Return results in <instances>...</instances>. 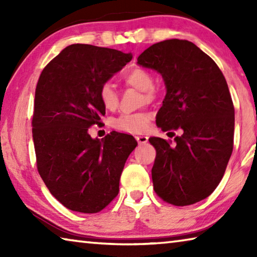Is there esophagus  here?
<instances>
[{
    "label": "esophagus",
    "instance_id": "1",
    "mask_svg": "<svg viewBox=\"0 0 257 257\" xmlns=\"http://www.w3.org/2000/svg\"><path fill=\"white\" fill-rule=\"evenodd\" d=\"M136 141L138 142V144H146L149 142V137L145 136V135H139V136H136Z\"/></svg>",
    "mask_w": 257,
    "mask_h": 257
}]
</instances>
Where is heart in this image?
I'll return each instance as SVG.
<instances>
[{"label": "heart", "mask_w": 257, "mask_h": 257, "mask_svg": "<svg viewBox=\"0 0 257 257\" xmlns=\"http://www.w3.org/2000/svg\"><path fill=\"white\" fill-rule=\"evenodd\" d=\"M123 79L127 85L135 87L141 92H144L146 99H151L153 97V90L152 89L154 87V78L150 71L139 67L134 68L124 76ZM98 98L106 110L113 111L118 107V94H116L114 86L110 81L103 82L99 86ZM151 115L149 113H130V114L120 115L113 120V127L121 130V132L139 134L145 132L149 127Z\"/></svg>", "instance_id": "1"}]
</instances>
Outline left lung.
Instances as JSON below:
<instances>
[{
	"label": "left lung",
	"instance_id": "1",
	"mask_svg": "<svg viewBox=\"0 0 257 257\" xmlns=\"http://www.w3.org/2000/svg\"><path fill=\"white\" fill-rule=\"evenodd\" d=\"M137 63L163 78L167 94L158 127L182 130L176 143L149 139L156 150L154 190L172 205H191L214 191L232 153L234 108L227 81L214 61L188 41L156 43Z\"/></svg>",
	"mask_w": 257,
	"mask_h": 257
}]
</instances>
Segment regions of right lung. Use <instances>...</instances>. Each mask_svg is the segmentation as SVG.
Segmentation results:
<instances>
[{"label": "right lung", "instance_id": "add662e5", "mask_svg": "<svg viewBox=\"0 0 257 257\" xmlns=\"http://www.w3.org/2000/svg\"><path fill=\"white\" fill-rule=\"evenodd\" d=\"M132 59V53L72 44L38 79L33 115L37 169L50 193L69 210L97 213L119 193L124 163L137 142L120 133L94 139L88 128L105 114L99 86Z\"/></svg>", "mask_w": 257, "mask_h": 257}]
</instances>
